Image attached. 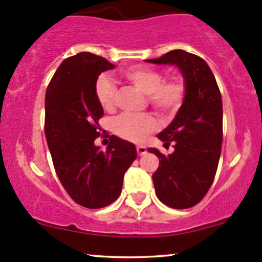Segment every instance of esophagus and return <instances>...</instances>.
<instances>
[{
  "label": "esophagus",
  "mask_w": 262,
  "mask_h": 262,
  "mask_svg": "<svg viewBox=\"0 0 262 262\" xmlns=\"http://www.w3.org/2000/svg\"><path fill=\"white\" fill-rule=\"evenodd\" d=\"M137 152L138 155H144L146 154V148L144 145H137Z\"/></svg>",
  "instance_id": "obj_1"
}]
</instances>
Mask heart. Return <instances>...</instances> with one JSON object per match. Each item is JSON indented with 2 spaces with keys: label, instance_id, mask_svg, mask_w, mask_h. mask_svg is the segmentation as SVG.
Here are the masks:
<instances>
[{
  "label": "heart",
  "instance_id": "b5f03b06",
  "mask_svg": "<svg viewBox=\"0 0 262 262\" xmlns=\"http://www.w3.org/2000/svg\"><path fill=\"white\" fill-rule=\"evenodd\" d=\"M123 77L132 85L146 93L148 103L162 117L177 112L185 98V83L179 79L164 81L160 71L150 68H130L123 71ZM95 95L103 110L113 111L117 104L118 90L107 76L102 75L96 81ZM114 133L122 139L141 141L158 129V122L151 114H122L113 124Z\"/></svg>",
  "mask_w": 262,
  "mask_h": 262
}]
</instances>
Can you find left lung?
Wrapping results in <instances>:
<instances>
[{"label": "left lung", "mask_w": 262, "mask_h": 262, "mask_svg": "<svg viewBox=\"0 0 262 262\" xmlns=\"http://www.w3.org/2000/svg\"><path fill=\"white\" fill-rule=\"evenodd\" d=\"M146 62L175 65L185 80V98L173 121L158 138L175 151L165 156L158 149L148 151L159 158L152 175L155 193L166 206L185 209L206 196L221 158L223 140V104L219 87L208 64L185 50H171Z\"/></svg>", "instance_id": "obj_1"}]
</instances>
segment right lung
<instances>
[{"mask_svg":"<svg viewBox=\"0 0 262 262\" xmlns=\"http://www.w3.org/2000/svg\"><path fill=\"white\" fill-rule=\"evenodd\" d=\"M116 68L102 56L79 53L61 62L45 93V137L66 192L80 206H110L122 192L123 177L137 159L130 141L111 135L106 150L95 145L103 116L95 85Z\"/></svg>","mask_w":262,"mask_h":262,"instance_id":"1","label":"right lung"}]
</instances>
